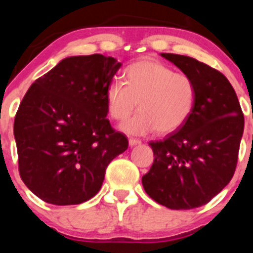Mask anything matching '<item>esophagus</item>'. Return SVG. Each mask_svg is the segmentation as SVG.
Instances as JSON below:
<instances>
[{"label": "esophagus", "mask_w": 253, "mask_h": 253, "mask_svg": "<svg viewBox=\"0 0 253 253\" xmlns=\"http://www.w3.org/2000/svg\"><path fill=\"white\" fill-rule=\"evenodd\" d=\"M128 144L131 145V147H134V145L141 144V141H139V139H136V138H129L128 139Z\"/></svg>", "instance_id": "1"}]
</instances>
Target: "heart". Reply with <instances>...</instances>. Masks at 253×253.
Returning a JSON list of instances; mask_svg holds the SVG:
<instances>
[{"label":"heart","mask_w":253,"mask_h":253,"mask_svg":"<svg viewBox=\"0 0 253 253\" xmlns=\"http://www.w3.org/2000/svg\"><path fill=\"white\" fill-rule=\"evenodd\" d=\"M122 82H111L105 90L106 110L112 120L121 121L134 109V116L120 125L129 136H144L158 131L171 133L186 124L195 110L197 85L186 73L153 58H143L127 66Z\"/></svg>","instance_id":"heart-1"}]
</instances>
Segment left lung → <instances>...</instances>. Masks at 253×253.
I'll use <instances>...</instances> for the list:
<instances>
[{"instance_id":"8db88e82","label":"left lung","mask_w":253,"mask_h":253,"mask_svg":"<svg viewBox=\"0 0 253 253\" xmlns=\"http://www.w3.org/2000/svg\"><path fill=\"white\" fill-rule=\"evenodd\" d=\"M197 85L195 110L164 141L150 142L152 168L142 177L150 198L170 209L207 205L233 178L244 114L228 78L188 56L162 53Z\"/></svg>"}]
</instances>
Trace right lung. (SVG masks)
<instances>
[{
	"mask_svg": "<svg viewBox=\"0 0 253 253\" xmlns=\"http://www.w3.org/2000/svg\"><path fill=\"white\" fill-rule=\"evenodd\" d=\"M121 66L100 53L71 56L28 89L14 119L18 167L44 202L90 200L111 160L128 147L106 119L105 90Z\"/></svg>",
	"mask_w": 253,
	"mask_h": 253,
	"instance_id": "add662e5",
	"label": "right lung"
}]
</instances>
